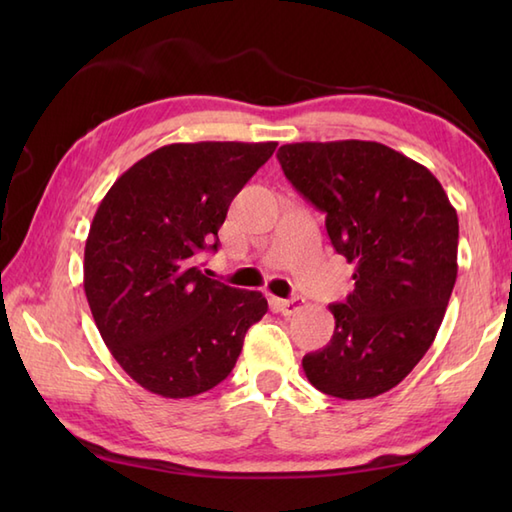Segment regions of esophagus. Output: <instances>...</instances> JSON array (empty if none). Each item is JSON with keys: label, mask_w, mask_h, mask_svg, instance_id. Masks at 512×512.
I'll list each match as a JSON object with an SVG mask.
<instances>
[{"label": "esophagus", "mask_w": 512, "mask_h": 512, "mask_svg": "<svg viewBox=\"0 0 512 512\" xmlns=\"http://www.w3.org/2000/svg\"><path fill=\"white\" fill-rule=\"evenodd\" d=\"M273 303H275V308H277L281 314H295V312L306 308V299H301V297L273 299Z\"/></svg>", "instance_id": "34e87169"}]
</instances>
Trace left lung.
<instances>
[{
  "label": "left lung",
  "mask_w": 512,
  "mask_h": 512,
  "mask_svg": "<svg viewBox=\"0 0 512 512\" xmlns=\"http://www.w3.org/2000/svg\"><path fill=\"white\" fill-rule=\"evenodd\" d=\"M277 158L356 266L354 290L330 306L332 339L303 356V372L334 398L385 394L440 330L458 277V213L427 167L372 140L292 143Z\"/></svg>",
  "instance_id": "obj_1"
}]
</instances>
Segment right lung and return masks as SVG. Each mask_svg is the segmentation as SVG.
<instances>
[{
	"label": "right lung",
	"instance_id": "1",
	"mask_svg": "<svg viewBox=\"0 0 512 512\" xmlns=\"http://www.w3.org/2000/svg\"><path fill=\"white\" fill-rule=\"evenodd\" d=\"M277 143H176L118 178L85 242L83 288L105 345L140 387L189 398L220 385L268 312L262 292L202 275L228 206Z\"/></svg>",
	"mask_w": 512,
	"mask_h": 512
}]
</instances>
